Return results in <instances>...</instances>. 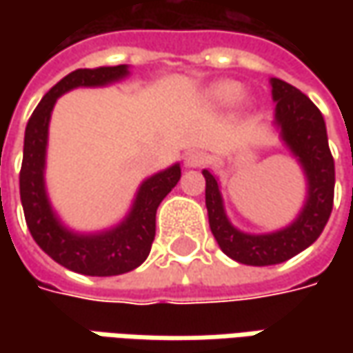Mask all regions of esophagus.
<instances>
[{
  "instance_id": "esophagus-1",
  "label": "esophagus",
  "mask_w": 353,
  "mask_h": 353,
  "mask_svg": "<svg viewBox=\"0 0 353 353\" xmlns=\"http://www.w3.org/2000/svg\"><path fill=\"white\" fill-rule=\"evenodd\" d=\"M204 163H206V155L202 151H190L184 157V167H188V169H198Z\"/></svg>"
}]
</instances>
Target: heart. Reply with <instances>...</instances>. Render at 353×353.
Listing matches in <instances>:
<instances>
[{"label":"heart","mask_w":353,"mask_h":353,"mask_svg":"<svg viewBox=\"0 0 353 353\" xmlns=\"http://www.w3.org/2000/svg\"><path fill=\"white\" fill-rule=\"evenodd\" d=\"M239 92H241V86L234 82V80H218L210 84L206 88V102H210L212 105H228V103L236 102L239 98ZM239 103L245 105L248 103V98H239Z\"/></svg>","instance_id":"heart-1"}]
</instances>
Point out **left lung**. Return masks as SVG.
<instances>
[{
    "instance_id": "obj_1",
    "label": "left lung",
    "mask_w": 353,
    "mask_h": 353,
    "mask_svg": "<svg viewBox=\"0 0 353 353\" xmlns=\"http://www.w3.org/2000/svg\"><path fill=\"white\" fill-rule=\"evenodd\" d=\"M269 82L275 102L273 125L281 141L303 167L306 179L305 206L299 216L277 232H241L225 214L218 179L208 169L202 170L206 179L208 222L220 250L237 263L253 267L283 263L312 245L328 222L334 204V159L324 117L301 90L279 78H271Z\"/></svg>"
}]
</instances>
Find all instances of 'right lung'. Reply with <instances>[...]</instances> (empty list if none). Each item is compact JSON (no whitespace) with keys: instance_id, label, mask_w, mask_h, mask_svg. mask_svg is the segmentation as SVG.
Segmentation results:
<instances>
[{"instance_id":"add662e5","label":"right lung","mask_w":353,"mask_h":353,"mask_svg":"<svg viewBox=\"0 0 353 353\" xmlns=\"http://www.w3.org/2000/svg\"><path fill=\"white\" fill-rule=\"evenodd\" d=\"M129 76L128 64L78 68L64 76L45 94L34 108L25 129L23 165L19 172L21 204L25 222L37 245L62 267L90 275L112 277L133 271L147 259L155 239V216L159 204L181 179V165L159 170L145 179L135 194L128 216L114 228L94 234H80L62 224L52 210L45 184L48 121L57 100L74 88H98Z\"/></svg>"}]
</instances>
